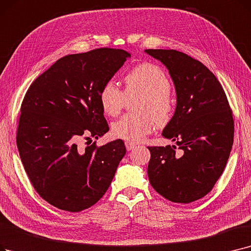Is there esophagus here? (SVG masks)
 I'll use <instances>...</instances> for the list:
<instances>
[{
  "mask_svg": "<svg viewBox=\"0 0 251 251\" xmlns=\"http://www.w3.org/2000/svg\"><path fill=\"white\" fill-rule=\"evenodd\" d=\"M125 146H126V149L128 151H131V150H133L135 148V145L132 144V143H129V141H125Z\"/></svg>",
  "mask_w": 251,
  "mask_h": 251,
  "instance_id": "1",
  "label": "esophagus"
}]
</instances>
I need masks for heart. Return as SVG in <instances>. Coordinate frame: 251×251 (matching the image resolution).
Wrapping results in <instances>:
<instances>
[{"instance_id":"heart-1","label":"heart","mask_w":251,"mask_h":251,"mask_svg":"<svg viewBox=\"0 0 251 251\" xmlns=\"http://www.w3.org/2000/svg\"><path fill=\"white\" fill-rule=\"evenodd\" d=\"M125 90L113 81L103 84L99 93L102 111L111 117L123 110L126 96L139 94L133 110L119 119L112 126L116 138L138 143L156 126L165 127L171 121L174 101L171 96V82L167 73L152 62H141L130 69L124 77Z\"/></svg>"}]
</instances>
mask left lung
<instances>
[{
    "label": "left lung",
    "instance_id": "8db88e82",
    "mask_svg": "<svg viewBox=\"0 0 251 251\" xmlns=\"http://www.w3.org/2000/svg\"><path fill=\"white\" fill-rule=\"evenodd\" d=\"M164 63L176 89V110L163 136L176 146L148 147V176L165 199L188 204L203 198L226 167L234 139L230 103L215 75L199 60L176 50L147 49Z\"/></svg>",
    "mask_w": 251,
    "mask_h": 251
}]
</instances>
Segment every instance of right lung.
<instances>
[{"mask_svg": "<svg viewBox=\"0 0 251 251\" xmlns=\"http://www.w3.org/2000/svg\"><path fill=\"white\" fill-rule=\"evenodd\" d=\"M130 54L97 48L58 59L31 83L21 103L16 143L25 170L42 199L80 212L105 194L126 154L122 139L79 148L83 137L108 131L99 100L104 83Z\"/></svg>", "mask_w": 251, "mask_h": 251, "instance_id": "obj_1", "label": "right lung"}]
</instances>
